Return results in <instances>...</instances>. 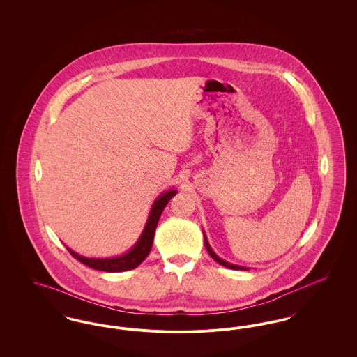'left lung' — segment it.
Wrapping results in <instances>:
<instances>
[{
  "label": "left lung",
  "mask_w": 357,
  "mask_h": 357,
  "mask_svg": "<svg viewBox=\"0 0 357 357\" xmlns=\"http://www.w3.org/2000/svg\"><path fill=\"white\" fill-rule=\"evenodd\" d=\"M204 246H206V249H207L208 255H211V258H213L215 262H218V264L222 265V266H226V268H230V269H234V271H249L248 268H243V266H239V265H233V264H230V262H226L225 259H221L218 255H215V253L213 252V249L210 248V245H208V242H207V238H206V236H204Z\"/></svg>",
  "instance_id": "1"
}]
</instances>
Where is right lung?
<instances>
[{
    "mask_svg": "<svg viewBox=\"0 0 357 357\" xmlns=\"http://www.w3.org/2000/svg\"><path fill=\"white\" fill-rule=\"evenodd\" d=\"M175 194H176V190H167L156 198V201L153 202V207H151L149 220L143 229L142 236L137 239L134 248L130 252H127L126 255L112 257V258H88V257L77 255L67 248L69 253L73 255L76 259H79L80 262H83L86 266L96 269V271H102V272H126V271L135 269L150 253L151 246H153L155 229L158 226L162 211Z\"/></svg>",
    "mask_w": 357,
    "mask_h": 357,
    "instance_id": "1",
    "label": "right lung"
}]
</instances>
